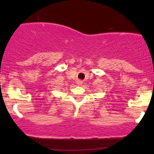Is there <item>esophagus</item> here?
Returning <instances> with one entry per match:
<instances>
[{
	"mask_svg": "<svg viewBox=\"0 0 154 154\" xmlns=\"http://www.w3.org/2000/svg\"><path fill=\"white\" fill-rule=\"evenodd\" d=\"M77 84L81 85V84H82V82H81V81H78V82H77Z\"/></svg>",
	"mask_w": 154,
	"mask_h": 154,
	"instance_id": "obj_1",
	"label": "esophagus"
}]
</instances>
